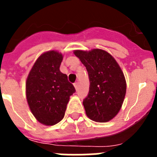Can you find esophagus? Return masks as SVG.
Masks as SVG:
<instances>
[{
	"instance_id": "34e87169",
	"label": "esophagus",
	"mask_w": 157,
	"mask_h": 157,
	"mask_svg": "<svg viewBox=\"0 0 157 157\" xmlns=\"http://www.w3.org/2000/svg\"><path fill=\"white\" fill-rule=\"evenodd\" d=\"M74 86H75V88L76 90H78V82L74 83Z\"/></svg>"
}]
</instances>
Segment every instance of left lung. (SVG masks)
Listing matches in <instances>:
<instances>
[{
  "label": "left lung",
  "mask_w": 157,
  "mask_h": 157,
  "mask_svg": "<svg viewBox=\"0 0 157 157\" xmlns=\"http://www.w3.org/2000/svg\"><path fill=\"white\" fill-rule=\"evenodd\" d=\"M74 53L86 67L90 79L89 94L83 100L86 116L95 122L109 121L120 112L125 98L127 84L120 67L99 48Z\"/></svg>",
  "instance_id": "1"
}]
</instances>
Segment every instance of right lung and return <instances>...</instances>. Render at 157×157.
<instances>
[{
  "instance_id": "1",
  "label": "right lung",
  "mask_w": 157,
  "mask_h": 157,
  "mask_svg": "<svg viewBox=\"0 0 157 157\" xmlns=\"http://www.w3.org/2000/svg\"><path fill=\"white\" fill-rule=\"evenodd\" d=\"M63 56L48 51L37 58L26 82L27 100L38 122L52 126L61 121L70 96L75 92L67 75L59 71Z\"/></svg>"
}]
</instances>
